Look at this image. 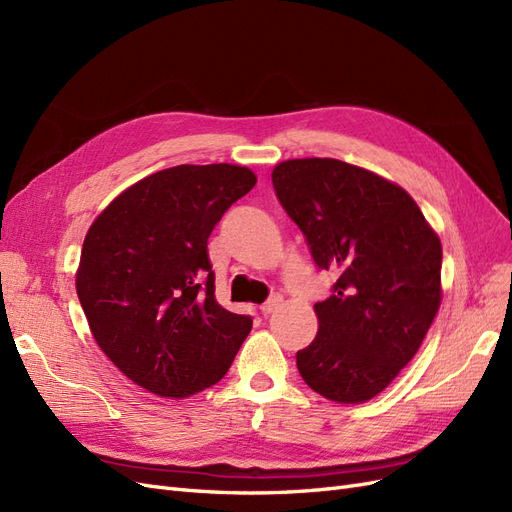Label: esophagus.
<instances>
[{"instance_id":"1","label":"esophagus","mask_w":512,"mask_h":512,"mask_svg":"<svg viewBox=\"0 0 512 512\" xmlns=\"http://www.w3.org/2000/svg\"><path fill=\"white\" fill-rule=\"evenodd\" d=\"M282 303H284L282 294H273V297H269L265 303L260 305V312H262V316H269V314L277 312V309L282 307Z\"/></svg>"}]
</instances>
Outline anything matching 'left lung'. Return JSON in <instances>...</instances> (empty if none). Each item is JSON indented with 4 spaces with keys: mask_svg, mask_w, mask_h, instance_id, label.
I'll return each mask as SVG.
<instances>
[{
    "mask_svg": "<svg viewBox=\"0 0 512 512\" xmlns=\"http://www.w3.org/2000/svg\"><path fill=\"white\" fill-rule=\"evenodd\" d=\"M273 188L318 269L337 275L314 305L318 335L297 352L309 389L363 404L410 363L438 314L442 245L412 196L333 158L288 160Z\"/></svg>",
    "mask_w": 512,
    "mask_h": 512,
    "instance_id": "left-lung-1",
    "label": "left lung"
}]
</instances>
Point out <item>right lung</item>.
Returning a JSON list of instances; mask_svg holds the SVG:
<instances>
[{
    "mask_svg": "<svg viewBox=\"0 0 512 512\" xmlns=\"http://www.w3.org/2000/svg\"><path fill=\"white\" fill-rule=\"evenodd\" d=\"M256 185L232 164H181L134 183L91 224L76 294L98 346L160 397L220 382L252 318L215 301L207 239Z\"/></svg>",
    "mask_w": 512,
    "mask_h": 512,
    "instance_id": "add662e5",
    "label": "right lung"
}]
</instances>
